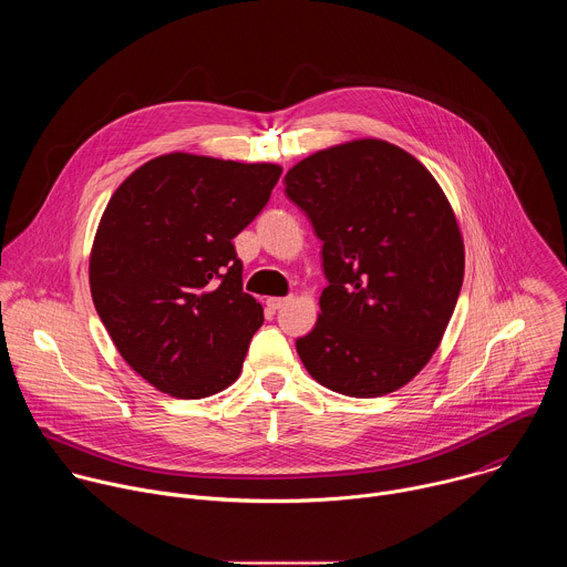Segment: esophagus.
<instances>
[{
	"label": "esophagus",
	"instance_id": "34e87169",
	"mask_svg": "<svg viewBox=\"0 0 567 567\" xmlns=\"http://www.w3.org/2000/svg\"><path fill=\"white\" fill-rule=\"evenodd\" d=\"M287 302H289V298H269V300H267V307H269L271 311H278V309H282Z\"/></svg>",
	"mask_w": 567,
	"mask_h": 567
}]
</instances>
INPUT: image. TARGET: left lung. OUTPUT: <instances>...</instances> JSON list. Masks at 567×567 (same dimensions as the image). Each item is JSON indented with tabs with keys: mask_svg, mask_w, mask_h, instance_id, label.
Listing matches in <instances>:
<instances>
[{
	"mask_svg": "<svg viewBox=\"0 0 567 567\" xmlns=\"http://www.w3.org/2000/svg\"><path fill=\"white\" fill-rule=\"evenodd\" d=\"M287 195L322 239L316 328L296 341L307 372L348 396L413 381L440 348L464 280L453 206L424 164L383 138L318 150Z\"/></svg>",
	"mask_w": 567,
	"mask_h": 567,
	"instance_id": "1",
	"label": "left lung"
}]
</instances>
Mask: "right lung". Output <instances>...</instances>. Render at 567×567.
Wrapping results in <instances>:
<instances>
[{"instance_id":"obj_1","label":"right lung","mask_w":567,"mask_h":567,"mask_svg":"<svg viewBox=\"0 0 567 567\" xmlns=\"http://www.w3.org/2000/svg\"><path fill=\"white\" fill-rule=\"evenodd\" d=\"M278 164L168 152L110 197L90 254L94 307L150 385L204 399L241 372L262 305L241 291L233 237L265 208Z\"/></svg>"}]
</instances>
